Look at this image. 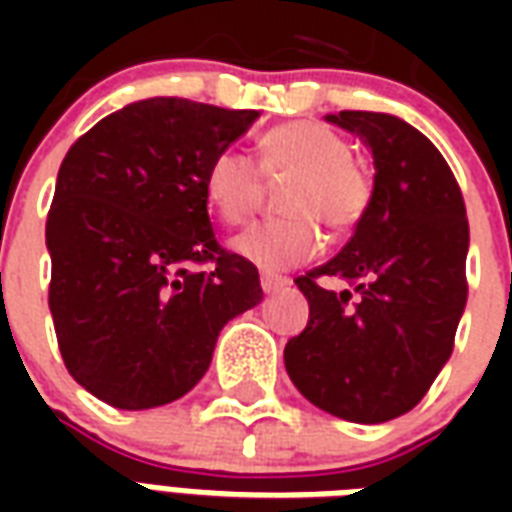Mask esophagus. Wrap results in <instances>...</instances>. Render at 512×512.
Here are the masks:
<instances>
[{"label": "esophagus", "mask_w": 512, "mask_h": 512, "mask_svg": "<svg viewBox=\"0 0 512 512\" xmlns=\"http://www.w3.org/2000/svg\"><path fill=\"white\" fill-rule=\"evenodd\" d=\"M260 285H263V290L266 293H279V290H285L290 285V279L288 277H279V274H263L260 277Z\"/></svg>", "instance_id": "1"}]
</instances>
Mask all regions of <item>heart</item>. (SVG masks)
Wrapping results in <instances>:
<instances>
[{
  "instance_id": "obj_1",
  "label": "heart",
  "mask_w": 512,
  "mask_h": 512,
  "mask_svg": "<svg viewBox=\"0 0 512 512\" xmlns=\"http://www.w3.org/2000/svg\"><path fill=\"white\" fill-rule=\"evenodd\" d=\"M293 180L282 197L290 219L257 224L233 241L235 255L268 271L307 263L321 249L318 222L343 235L367 216L373 180L351 158V145L321 123L293 120L260 136V169L241 150L216 153L205 172V197L219 219L246 224L263 202L266 183Z\"/></svg>"
}]
</instances>
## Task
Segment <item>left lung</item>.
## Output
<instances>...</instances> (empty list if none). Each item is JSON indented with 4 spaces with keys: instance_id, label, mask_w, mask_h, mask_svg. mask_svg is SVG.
Returning <instances> with one entry per match:
<instances>
[{
    "instance_id": "1",
    "label": "left lung",
    "mask_w": 512,
    "mask_h": 512,
    "mask_svg": "<svg viewBox=\"0 0 512 512\" xmlns=\"http://www.w3.org/2000/svg\"><path fill=\"white\" fill-rule=\"evenodd\" d=\"M326 120L370 147L373 202L343 252L296 279L310 321L285 345V367L312 406L378 425L417 406L450 359L469 290V222L450 164L406 120ZM329 276L352 288L329 291Z\"/></svg>"
}]
</instances>
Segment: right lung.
<instances>
[{
  "label": "right lung",
  "instance_id": "obj_1",
  "mask_svg": "<svg viewBox=\"0 0 512 512\" xmlns=\"http://www.w3.org/2000/svg\"><path fill=\"white\" fill-rule=\"evenodd\" d=\"M260 112L189 98L123 106L62 158L46 219L49 310L65 367L109 406L172 403L211 365L224 323L263 301L219 246L205 172ZM194 262H213L191 272Z\"/></svg>",
  "mask_w": 512,
  "mask_h": 512
}]
</instances>
